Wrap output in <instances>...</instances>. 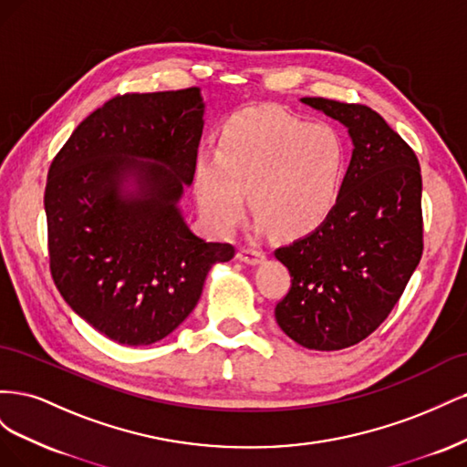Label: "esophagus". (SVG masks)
I'll list each match as a JSON object with an SVG mask.
<instances>
[{
	"label": "esophagus",
	"mask_w": 467,
	"mask_h": 467,
	"mask_svg": "<svg viewBox=\"0 0 467 467\" xmlns=\"http://www.w3.org/2000/svg\"><path fill=\"white\" fill-rule=\"evenodd\" d=\"M237 259L247 265H259L265 259V253L261 249H253V247H242L237 251Z\"/></svg>",
	"instance_id": "1"
}]
</instances>
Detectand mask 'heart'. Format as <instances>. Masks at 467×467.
Instances as JSON below:
<instances>
[{"mask_svg": "<svg viewBox=\"0 0 467 467\" xmlns=\"http://www.w3.org/2000/svg\"><path fill=\"white\" fill-rule=\"evenodd\" d=\"M347 173V146L329 124H307L276 107L242 112L222 129L216 158L194 165V192L212 230L232 234L245 214L259 230L300 237L333 212Z\"/></svg>", "mask_w": 467, "mask_h": 467, "instance_id": "b5f03b06", "label": "heart"}]
</instances>
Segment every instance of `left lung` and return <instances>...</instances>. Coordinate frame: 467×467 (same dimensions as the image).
<instances>
[{"mask_svg":"<svg viewBox=\"0 0 467 467\" xmlns=\"http://www.w3.org/2000/svg\"><path fill=\"white\" fill-rule=\"evenodd\" d=\"M302 103L345 124L355 150L329 218L275 251L292 278L275 317L306 348L341 350L379 327L420 261V167L370 107L323 97Z\"/></svg>","mask_w":467,"mask_h":467,"instance_id":"obj_1","label":"left lung"}]
</instances>
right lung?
<instances>
[{"label": "right lung", "mask_w": 467, "mask_h": 467, "mask_svg": "<svg viewBox=\"0 0 467 467\" xmlns=\"http://www.w3.org/2000/svg\"><path fill=\"white\" fill-rule=\"evenodd\" d=\"M199 88L112 97L48 169L50 273L74 312L110 341H161L189 317L206 275L235 255L194 235L179 201L204 126Z\"/></svg>", "instance_id": "add662e5"}]
</instances>
